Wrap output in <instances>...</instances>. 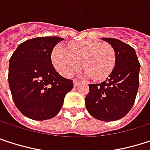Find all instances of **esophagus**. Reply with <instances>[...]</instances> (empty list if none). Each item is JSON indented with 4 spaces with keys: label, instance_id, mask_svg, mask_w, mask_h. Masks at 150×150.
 Masks as SVG:
<instances>
[{
    "label": "esophagus",
    "instance_id": "34e87169",
    "mask_svg": "<svg viewBox=\"0 0 150 150\" xmlns=\"http://www.w3.org/2000/svg\"><path fill=\"white\" fill-rule=\"evenodd\" d=\"M79 80H77V79H73V85H74V86H78L79 85Z\"/></svg>",
    "mask_w": 150,
    "mask_h": 150
}]
</instances>
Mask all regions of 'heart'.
I'll list each match as a JSON object with an SVG mask.
<instances>
[{"label": "heart", "mask_w": 150, "mask_h": 150, "mask_svg": "<svg viewBox=\"0 0 150 150\" xmlns=\"http://www.w3.org/2000/svg\"><path fill=\"white\" fill-rule=\"evenodd\" d=\"M52 63L57 71L64 77H71L81 66L86 69L84 74L100 80L108 77L112 71L116 56L109 43L83 40L71 43L69 50L57 45L52 52Z\"/></svg>", "instance_id": "obj_1"}]
</instances>
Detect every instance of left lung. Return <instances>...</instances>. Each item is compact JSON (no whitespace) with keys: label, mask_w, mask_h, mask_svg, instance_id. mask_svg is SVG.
<instances>
[{"label":"left lung","mask_w":150,"mask_h":150,"mask_svg":"<svg viewBox=\"0 0 150 150\" xmlns=\"http://www.w3.org/2000/svg\"><path fill=\"white\" fill-rule=\"evenodd\" d=\"M115 51L116 62L111 74L100 84L89 85L86 108L97 120H117L132 108L139 87L141 64L134 48L115 38H101Z\"/></svg>","instance_id":"1"}]
</instances>
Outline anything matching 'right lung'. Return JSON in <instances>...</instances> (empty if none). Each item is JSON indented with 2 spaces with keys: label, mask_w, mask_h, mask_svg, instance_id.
I'll use <instances>...</instances> for the list:
<instances>
[{
  "label": "right lung",
  "mask_w": 150,
  "mask_h": 150,
  "mask_svg": "<svg viewBox=\"0 0 150 150\" xmlns=\"http://www.w3.org/2000/svg\"><path fill=\"white\" fill-rule=\"evenodd\" d=\"M62 40L59 37L27 40L18 45L9 59L8 84L13 100L30 119L55 117L66 93L73 88L72 80L62 77L51 63V52Z\"/></svg>",
  "instance_id": "1"
}]
</instances>
